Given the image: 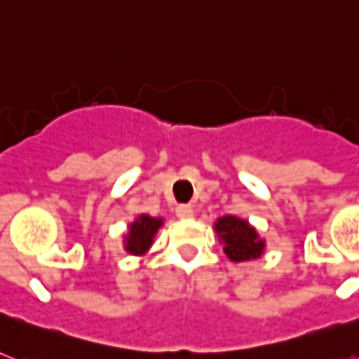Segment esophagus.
<instances>
[{
	"label": "esophagus",
	"mask_w": 359,
	"mask_h": 359,
	"mask_svg": "<svg viewBox=\"0 0 359 359\" xmlns=\"http://www.w3.org/2000/svg\"><path fill=\"white\" fill-rule=\"evenodd\" d=\"M175 214H177V218L180 219H190L194 218V208H191L190 205H179L177 210H175Z\"/></svg>",
	"instance_id": "obj_1"
}]
</instances>
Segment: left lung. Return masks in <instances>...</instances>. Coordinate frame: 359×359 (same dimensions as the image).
I'll return each mask as SVG.
<instances>
[{
	"label": "left lung",
	"mask_w": 359,
	"mask_h": 359,
	"mask_svg": "<svg viewBox=\"0 0 359 359\" xmlns=\"http://www.w3.org/2000/svg\"><path fill=\"white\" fill-rule=\"evenodd\" d=\"M219 240L224 242L225 255L231 261L244 262L259 259L264 251V240L259 238L255 227L236 216H224L214 224Z\"/></svg>",
	"instance_id": "left-lung-1"
}]
</instances>
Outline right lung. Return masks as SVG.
<instances>
[{
  "label": "right lung",
  "instance_id": "obj_1",
  "mask_svg": "<svg viewBox=\"0 0 359 359\" xmlns=\"http://www.w3.org/2000/svg\"><path fill=\"white\" fill-rule=\"evenodd\" d=\"M163 225L162 218H152L147 214H140L137 218L130 224L128 233L124 236V250L130 255H143L152 245L154 235Z\"/></svg>",
  "mask_w": 359,
  "mask_h": 359
}]
</instances>
